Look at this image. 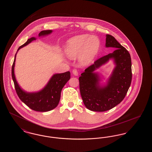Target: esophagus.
I'll return each mask as SVG.
<instances>
[{"mask_svg":"<svg viewBox=\"0 0 152 152\" xmlns=\"http://www.w3.org/2000/svg\"><path fill=\"white\" fill-rule=\"evenodd\" d=\"M72 73L74 75H75V76H77V75H78V72H77V69H73Z\"/></svg>","mask_w":152,"mask_h":152,"instance_id":"esophagus-1","label":"esophagus"}]
</instances>
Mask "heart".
Listing matches in <instances>:
<instances>
[{"instance_id":"obj_1","label":"heart","mask_w":152,"mask_h":152,"mask_svg":"<svg viewBox=\"0 0 152 152\" xmlns=\"http://www.w3.org/2000/svg\"><path fill=\"white\" fill-rule=\"evenodd\" d=\"M100 47V40L96 36L84 34L74 36L68 40L65 52L67 56L76 58L80 56L84 64H89L95 57Z\"/></svg>"}]
</instances>
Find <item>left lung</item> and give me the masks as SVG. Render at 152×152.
Wrapping results in <instances>:
<instances>
[{"instance_id":"8db88e82","label":"left lung","mask_w":152,"mask_h":152,"mask_svg":"<svg viewBox=\"0 0 152 152\" xmlns=\"http://www.w3.org/2000/svg\"><path fill=\"white\" fill-rule=\"evenodd\" d=\"M107 47L116 50L112 53L97 59L79 77L80 94L87 108L95 112H104L120 104L125 97L130 87L132 72V61L129 52L119 43L113 36L107 34ZM113 58L116 68L106 87L98 86L99 78L93 73L94 70Z\"/></svg>"}]
</instances>
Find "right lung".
<instances>
[{
	"label": "right lung",
	"instance_id": "obj_1",
	"mask_svg": "<svg viewBox=\"0 0 152 152\" xmlns=\"http://www.w3.org/2000/svg\"><path fill=\"white\" fill-rule=\"evenodd\" d=\"M51 32V30H44L39 33V36L47 35ZM35 39V37L28 39L25 43L19 47L18 51ZM16 55V53L15 54L14 61L12 66L11 73L14 83L15 89L19 99L29 108L35 111L44 112L55 108L60 101L61 92L66 82L70 79V72L68 71L63 73L54 75L46 87L37 93H27L23 91L19 86L15 77L14 66Z\"/></svg>",
	"mask_w": 152,
	"mask_h": 152
}]
</instances>
